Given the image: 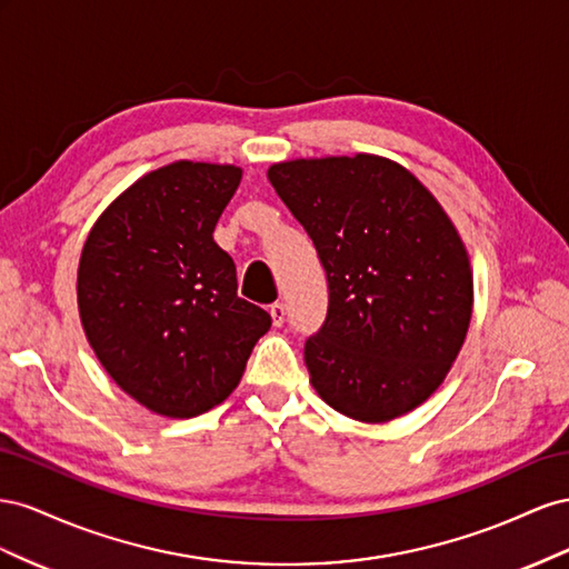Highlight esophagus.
Returning <instances> with one entry per match:
<instances>
[{
  "mask_svg": "<svg viewBox=\"0 0 569 569\" xmlns=\"http://www.w3.org/2000/svg\"><path fill=\"white\" fill-rule=\"evenodd\" d=\"M269 315H271L273 327H283V321H286V305H283V302H273Z\"/></svg>",
  "mask_w": 569,
  "mask_h": 569,
  "instance_id": "esophagus-1",
  "label": "esophagus"
}]
</instances>
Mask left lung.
I'll list each match as a JSON object with an SVG mask.
<instances>
[{
	"mask_svg": "<svg viewBox=\"0 0 569 569\" xmlns=\"http://www.w3.org/2000/svg\"><path fill=\"white\" fill-rule=\"evenodd\" d=\"M267 178L327 269L329 315L305 346L317 396L362 425L412 412L446 381L472 321L456 223L410 169L379 154L276 161Z\"/></svg>",
	"mask_w": 569,
	"mask_h": 569,
	"instance_id": "obj_1",
	"label": "left lung"
}]
</instances>
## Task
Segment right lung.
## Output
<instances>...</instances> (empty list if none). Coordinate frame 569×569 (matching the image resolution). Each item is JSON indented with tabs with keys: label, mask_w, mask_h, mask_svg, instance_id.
I'll list each match as a JSON object with an SVG mask.
<instances>
[{
	"label": "right lung",
	"mask_w": 569,
	"mask_h": 569,
	"mask_svg": "<svg viewBox=\"0 0 569 569\" xmlns=\"http://www.w3.org/2000/svg\"><path fill=\"white\" fill-rule=\"evenodd\" d=\"M236 164L178 159L140 176L97 217L78 262V315L126 396L169 419L229 398L271 317L238 298L214 226L240 186Z\"/></svg>",
	"instance_id": "right-lung-1"
}]
</instances>
